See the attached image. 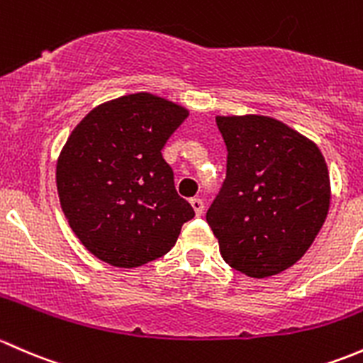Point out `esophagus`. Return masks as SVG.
Instances as JSON below:
<instances>
[{
    "mask_svg": "<svg viewBox=\"0 0 363 363\" xmlns=\"http://www.w3.org/2000/svg\"><path fill=\"white\" fill-rule=\"evenodd\" d=\"M190 204H192L194 211H196L197 216L203 215V211H204V203H203V199H199V197H194V199H190Z\"/></svg>",
    "mask_w": 363,
    "mask_h": 363,
    "instance_id": "obj_1",
    "label": "esophagus"
}]
</instances>
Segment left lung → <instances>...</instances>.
<instances>
[{
	"mask_svg": "<svg viewBox=\"0 0 363 363\" xmlns=\"http://www.w3.org/2000/svg\"><path fill=\"white\" fill-rule=\"evenodd\" d=\"M227 173L206 213L223 260L250 278L278 274L308 252L330 206L320 148L276 118L216 117Z\"/></svg>",
	"mask_w": 363,
	"mask_h": 363,
	"instance_id": "8db88e82",
	"label": "left lung"
}]
</instances>
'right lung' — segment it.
<instances>
[{"mask_svg":"<svg viewBox=\"0 0 363 363\" xmlns=\"http://www.w3.org/2000/svg\"><path fill=\"white\" fill-rule=\"evenodd\" d=\"M189 117L148 92L108 101L73 129L55 182L69 227L103 262L138 267L166 255L194 218L162 148Z\"/></svg>","mask_w":363,"mask_h":363,"instance_id":"right-lung-1","label":"right lung"}]
</instances>
